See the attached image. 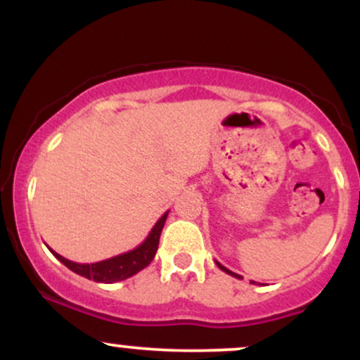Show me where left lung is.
Returning a JSON list of instances; mask_svg holds the SVG:
<instances>
[{
    "mask_svg": "<svg viewBox=\"0 0 360 360\" xmlns=\"http://www.w3.org/2000/svg\"><path fill=\"white\" fill-rule=\"evenodd\" d=\"M217 266H218V267H220V269H221L223 272H226V274L233 276V278H237V279H242V276L235 274V272H232V271H230V269H226V267H225V266H221V264H220V262H217ZM250 283H252V284H255V283H254V281H250Z\"/></svg>",
    "mask_w": 360,
    "mask_h": 360,
    "instance_id": "8db88e82",
    "label": "left lung"
}]
</instances>
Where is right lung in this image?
I'll return each mask as SVG.
<instances>
[{
	"mask_svg": "<svg viewBox=\"0 0 360 360\" xmlns=\"http://www.w3.org/2000/svg\"><path fill=\"white\" fill-rule=\"evenodd\" d=\"M167 214L169 212L164 213L162 217L157 220L154 229H152L150 233L147 235L146 240L140 243L139 247H135L134 250H128L125 254H120V255H115V257L100 260V262H93V264L72 262V260L62 257V255L57 254L56 250H52L51 247H49V250H51L65 267H69L72 272L82 276V278L93 279L96 281V283H105V284L118 283V281L131 278L134 274H137V272L146 269L148 264L152 262V259L155 257L157 247H159L160 232H162Z\"/></svg>",
	"mask_w": 360,
	"mask_h": 360,
	"instance_id": "1",
	"label": "right lung"
}]
</instances>
